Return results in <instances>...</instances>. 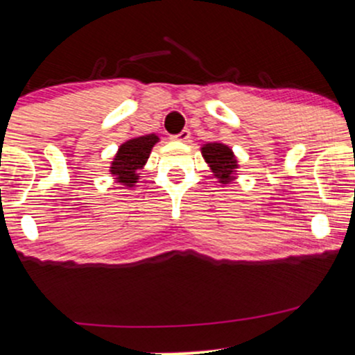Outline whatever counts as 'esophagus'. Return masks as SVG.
Returning <instances> with one entry per match:
<instances>
[{
    "instance_id": "1",
    "label": "esophagus",
    "mask_w": 355,
    "mask_h": 355,
    "mask_svg": "<svg viewBox=\"0 0 355 355\" xmlns=\"http://www.w3.org/2000/svg\"><path fill=\"white\" fill-rule=\"evenodd\" d=\"M172 140H175V141H189L190 140V132H189V130H182L178 135L172 137Z\"/></svg>"
}]
</instances>
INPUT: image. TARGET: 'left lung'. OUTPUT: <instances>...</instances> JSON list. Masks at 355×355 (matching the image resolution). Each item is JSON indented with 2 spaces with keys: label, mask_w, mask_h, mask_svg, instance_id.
<instances>
[{
  "label": "left lung",
  "mask_w": 355,
  "mask_h": 355,
  "mask_svg": "<svg viewBox=\"0 0 355 355\" xmlns=\"http://www.w3.org/2000/svg\"><path fill=\"white\" fill-rule=\"evenodd\" d=\"M202 157L209 164L210 170L214 172L215 178H218L220 183H230L235 180V172L239 168V162L235 158L230 146L218 144H205L202 146Z\"/></svg>",
  "instance_id": "obj_1"
}]
</instances>
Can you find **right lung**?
Listing matches in <instances>:
<instances>
[{"instance_id": "obj_1", "label": "right lung", "mask_w": 355, "mask_h": 355, "mask_svg": "<svg viewBox=\"0 0 355 355\" xmlns=\"http://www.w3.org/2000/svg\"><path fill=\"white\" fill-rule=\"evenodd\" d=\"M160 140L155 133L144 137H135L126 140L120 145L118 152L113 158L110 173L116 178V183L125 187H133L138 182V170H141L152 153L153 145Z\"/></svg>"}]
</instances>
